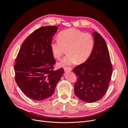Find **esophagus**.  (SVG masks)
Instances as JSON below:
<instances>
[{
	"mask_svg": "<svg viewBox=\"0 0 128 128\" xmlns=\"http://www.w3.org/2000/svg\"><path fill=\"white\" fill-rule=\"evenodd\" d=\"M64 70L65 72H70L72 70V68L70 67H67V68H64Z\"/></svg>",
	"mask_w": 128,
	"mask_h": 128,
	"instance_id": "esophagus-1",
	"label": "esophagus"
}]
</instances>
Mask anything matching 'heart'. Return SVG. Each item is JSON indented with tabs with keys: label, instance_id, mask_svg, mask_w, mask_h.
Wrapping results in <instances>:
<instances>
[{
	"label": "heart",
	"instance_id": "b5f03b06",
	"mask_svg": "<svg viewBox=\"0 0 128 128\" xmlns=\"http://www.w3.org/2000/svg\"><path fill=\"white\" fill-rule=\"evenodd\" d=\"M58 37V40H52L50 44L54 57L60 59L66 49L68 54L58 64L60 67L84 62L90 56L94 48V40L92 34L75 29L62 31Z\"/></svg>",
	"mask_w": 128,
	"mask_h": 128
}]
</instances>
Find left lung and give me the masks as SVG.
Returning <instances> with one entry per match:
<instances>
[{
  "mask_svg": "<svg viewBox=\"0 0 128 128\" xmlns=\"http://www.w3.org/2000/svg\"><path fill=\"white\" fill-rule=\"evenodd\" d=\"M94 45L90 56L83 64L73 69L77 76L74 92L77 98L91 103L101 99L109 86L112 74L110 53L100 34L92 32Z\"/></svg>",
  "mask_w": 128,
  "mask_h": 128,
  "instance_id": "obj_1",
  "label": "left lung"
}]
</instances>
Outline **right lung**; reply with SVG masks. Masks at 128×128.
Returning <instances> with one entry per match:
<instances>
[{
  "mask_svg": "<svg viewBox=\"0 0 128 128\" xmlns=\"http://www.w3.org/2000/svg\"><path fill=\"white\" fill-rule=\"evenodd\" d=\"M58 29L48 26L36 29L19 50L14 66L15 80L31 99L41 101L51 96L64 73L62 68L53 69L56 61L50 44Z\"/></svg>",
  "mask_w": 128,
  "mask_h": 128,
  "instance_id": "1",
  "label": "right lung"
}]
</instances>
